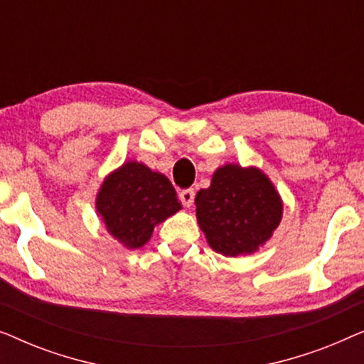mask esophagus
<instances>
[{
	"label": "esophagus",
	"instance_id": "obj_1",
	"mask_svg": "<svg viewBox=\"0 0 364 364\" xmlns=\"http://www.w3.org/2000/svg\"><path fill=\"white\" fill-rule=\"evenodd\" d=\"M193 198H196V191L193 188H183V191L178 192V200L182 202L183 207H191Z\"/></svg>",
	"mask_w": 364,
	"mask_h": 364
}]
</instances>
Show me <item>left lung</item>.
<instances>
[{"label": "left lung", "mask_w": 364, "mask_h": 364, "mask_svg": "<svg viewBox=\"0 0 364 364\" xmlns=\"http://www.w3.org/2000/svg\"><path fill=\"white\" fill-rule=\"evenodd\" d=\"M197 220L208 245L225 257L253 253L282 220V198L255 167L227 164L217 168L208 188L196 196Z\"/></svg>", "instance_id": "8db88e82"}]
</instances>
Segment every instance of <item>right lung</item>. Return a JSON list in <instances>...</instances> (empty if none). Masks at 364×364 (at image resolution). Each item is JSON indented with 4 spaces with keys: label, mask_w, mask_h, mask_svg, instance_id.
I'll use <instances>...</instances> for the list:
<instances>
[{
    "label": "right lung",
    "mask_w": 364,
    "mask_h": 364,
    "mask_svg": "<svg viewBox=\"0 0 364 364\" xmlns=\"http://www.w3.org/2000/svg\"><path fill=\"white\" fill-rule=\"evenodd\" d=\"M96 208L114 238L127 248H141L151 238L154 227L182 205L166 176L132 161L104 181Z\"/></svg>",
    "instance_id": "add662e5"
}]
</instances>
